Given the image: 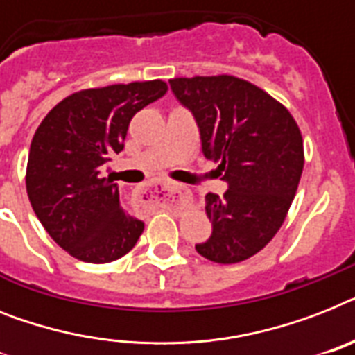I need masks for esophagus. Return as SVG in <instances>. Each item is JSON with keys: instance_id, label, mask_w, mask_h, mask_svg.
I'll use <instances>...</instances> for the list:
<instances>
[{"instance_id": "esophagus-1", "label": "esophagus", "mask_w": 355, "mask_h": 355, "mask_svg": "<svg viewBox=\"0 0 355 355\" xmlns=\"http://www.w3.org/2000/svg\"><path fill=\"white\" fill-rule=\"evenodd\" d=\"M138 198H140V202L151 204V206L153 204L175 206V204L180 202H189L193 198V193L184 184L160 180V182L146 184L138 193Z\"/></svg>"}]
</instances>
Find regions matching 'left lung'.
I'll return each instance as SVG.
<instances>
[{
	"label": "left lung",
	"mask_w": 355,
	"mask_h": 355,
	"mask_svg": "<svg viewBox=\"0 0 355 355\" xmlns=\"http://www.w3.org/2000/svg\"><path fill=\"white\" fill-rule=\"evenodd\" d=\"M169 85L227 184L223 197L206 195L213 230L195 250L218 264L246 261L272 241L292 206L304 166L301 131L284 105L241 78H175Z\"/></svg>",
	"instance_id": "8db88e82"
}]
</instances>
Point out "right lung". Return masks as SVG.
I'll return each instance as SVG.
<instances>
[{
  "label": "right lung",
  "instance_id": "obj_1",
  "mask_svg": "<svg viewBox=\"0 0 355 355\" xmlns=\"http://www.w3.org/2000/svg\"><path fill=\"white\" fill-rule=\"evenodd\" d=\"M162 80L74 93L51 109L28 151L27 195L54 243L73 257L105 264L137 244L144 223L120 206L103 171L123 149L129 122L162 98Z\"/></svg>",
  "mask_w": 355,
  "mask_h": 355
}]
</instances>
